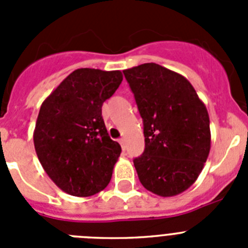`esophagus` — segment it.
<instances>
[{
	"label": "esophagus",
	"mask_w": 248,
	"mask_h": 248,
	"mask_svg": "<svg viewBox=\"0 0 248 248\" xmlns=\"http://www.w3.org/2000/svg\"><path fill=\"white\" fill-rule=\"evenodd\" d=\"M119 143H120V145H122L123 150H124V149H125V140H124V139H123V138H122V139L119 140Z\"/></svg>",
	"instance_id": "esophagus-1"
}]
</instances>
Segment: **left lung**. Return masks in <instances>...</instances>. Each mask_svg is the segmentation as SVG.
Listing matches in <instances>:
<instances>
[{
  "mask_svg": "<svg viewBox=\"0 0 248 248\" xmlns=\"http://www.w3.org/2000/svg\"><path fill=\"white\" fill-rule=\"evenodd\" d=\"M123 73L144 122L145 150L134 159L140 183L161 198L176 196L198 180L209 156L206 105L185 77L156 63Z\"/></svg>",
  "mask_w": 248,
  "mask_h": 248,
  "instance_id": "left-lung-1",
  "label": "left lung"
}]
</instances>
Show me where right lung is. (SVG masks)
Wrapping results in <instances>:
<instances>
[{
    "mask_svg": "<svg viewBox=\"0 0 248 248\" xmlns=\"http://www.w3.org/2000/svg\"><path fill=\"white\" fill-rule=\"evenodd\" d=\"M123 80L120 71L79 68L43 100L33 143L50 180L72 196L87 198L108 186L122 148L109 138L103 103Z\"/></svg>",
    "mask_w": 248,
    "mask_h": 248,
    "instance_id": "right-lung-1",
    "label": "right lung"
}]
</instances>
